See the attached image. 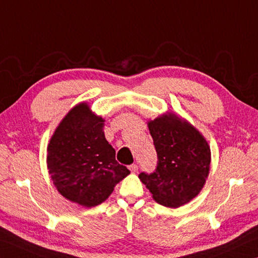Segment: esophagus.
Masks as SVG:
<instances>
[{
	"instance_id": "esophagus-1",
	"label": "esophagus",
	"mask_w": 258,
	"mask_h": 258,
	"mask_svg": "<svg viewBox=\"0 0 258 258\" xmlns=\"http://www.w3.org/2000/svg\"><path fill=\"white\" fill-rule=\"evenodd\" d=\"M130 171L132 172V173H137L138 172V165L137 164H132V165H130Z\"/></svg>"
}]
</instances>
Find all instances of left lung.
<instances>
[{
  "label": "left lung",
  "mask_w": 258,
  "mask_h": 258,
  "mask_svg": "<svg viewBox=\"0 0 258 258\" xmlns=\"http://www.w3.org/2000/svg\"><path fill=\"white\" fill-rule=\"evenodd\" d=\"M157 151V167L139 177L157 203L177 208L197 196L206 182L211 149L206 140L186 120L172 112L148 123Z\"/></svg>",
  "instance_id": "1"
}]
</instances>
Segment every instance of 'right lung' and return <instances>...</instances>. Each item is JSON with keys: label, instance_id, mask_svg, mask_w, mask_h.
<instances>
[{"label": "right lung", "instance_id": "right-lung-1", "mask_svg": "<svg viewBox=\"0 0 258 258\" xmlns=\"http://www.w3.org/2000/svg\"><path fill=\"white\" fill-rule=\"evenodd\" d=\"M104 119L82 102L61 120L47 146V169L64 198L84 207L103 203L130 174L116 160L103 132Z\"/></svg>", "mask_w": 258, "mask_h": 258}]
</instances>
